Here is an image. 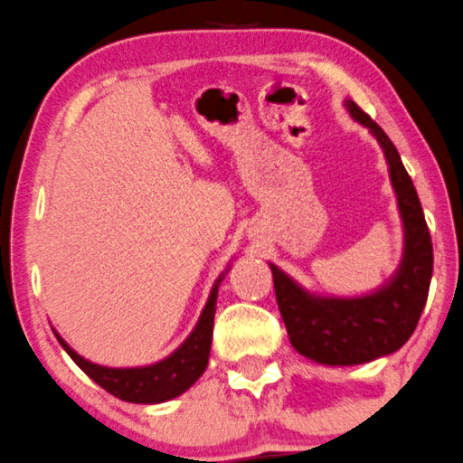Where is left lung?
<instances>
[{
	"mask_svg": "<svg viewBox=\"0 0 463 463\" xmlns=\"http://www.w3.org/2000/svg\"><path fill=\"white\" fill-rule=\"evenodd\" d=\"M350 115L382 144L403 219V260L397 275L364 297H315L270 264L275 297L297 353L328 366L366 364L395 353L415 333L432 277V241L420 197L388 135L346 99Z\"/></svg>",
	"mask_w": 463,
	"mask_h": 463,
	"instance_id": "obj_1",
	"label": "left lung"
}]
</instances>
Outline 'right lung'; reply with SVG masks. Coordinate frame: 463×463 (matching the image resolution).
I'll return each mask as SVG.
<instances>
[{
	"label": "right lung",
	"instance_id": "obj_1",
	"mask_svg": "<svg viewBox=\"0 0 463 463\" xmlns=\"http://www.w3.org/2000/svg\"><path fill=\"white\" fill-rule=\"evenodd\" d=\"M217 286H213L208 304L203 308L202 317L191 333V337L175 350L164 362L153 364L144 368H106L97 366L89 359L80 357L64 339L57 335L61 348L71 354L72 362L81 368L95 383H99L110 395L124 399L130 403H159L168 399L179 397L202 377L208 366V354H211L213 342V319L217 308Z\"/></svg>",
	"mask_w": 463,
	"mask_h": 463
}]
</instances>
